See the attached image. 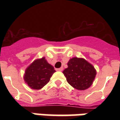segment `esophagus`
Masks as SVG:
<instances>
[{"label":"esophagus","instance_id":"obj_1","mask_svg":"<svg viewBox=\"0 0 120 120\" xmlns=\"http://www.w3.org/2000/svg\"><path fill=\"white\" fill-rule=\"evenodd\" d=\"M63 69H64V68H58V69H57L56 70L58 71H62Z\"/></svg>","mask_w":120,"mask_h":120}]
</instances>
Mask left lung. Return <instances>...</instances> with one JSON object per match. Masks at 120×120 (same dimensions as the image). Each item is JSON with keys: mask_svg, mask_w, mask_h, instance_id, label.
<instances>
[{"mask_svg": "<svg viewBox=\"0 0 120 120\" xmlns=\"http://www.w3.org/2000/svg\"><path fill=\"white\" fill-rule=\"evenodd\" d=\"M63 73L68 82L78 90H86L93 84L96 71L92 64L82 58H71Z\"/></svg>", "mask_w": 120, "mask_h": 120, "instance_id": "obj_1", "label": "left lung"}]
</instances>
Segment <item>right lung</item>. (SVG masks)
I'll return each instance as SVG.
<instances>
[{"label": "right lung", "instance_id": "obj_1", "mask_svg": "<svg viewBox=\"0 0 120 120\" xmlns=\"http://www.w3.org/2000/svg\"><path fill=\"white\" fill-rule=\"evenodd\" d=\"M55 72L53 66L49 64L45 57L37 59L26 69L24 79L32 89L38 90L45 86Z\"/></svg>", "mask_w": 120, "mask_h": 120}]
</instances>
